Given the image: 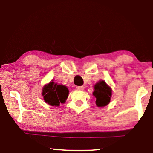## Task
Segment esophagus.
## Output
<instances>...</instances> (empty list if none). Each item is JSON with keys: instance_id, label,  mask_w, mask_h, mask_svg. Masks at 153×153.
Instances as JSON below:
<instances>
[{"instance_id": "esophagus-1", "label": "esophagus", "mask_w": 153, "mask_h": 153, "mask_svg": "<svg viewBox=\"0 0 153 153\" xmlns=\"http://www.w3.org/2000/svg\"><path fill=\"white\" fill-rule=\"evenodd\" d=\"M76 88L77 90H84V86H77Z\"/></svg>"}]
</instances>
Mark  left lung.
I'll return each instance as SVG.
<instances>
[{
  "label": "left lung",
  "mask_w": 153,
  "mask_h": 153,
  "mask_svg": "<svg viewBox=\"0 0 153 153\" xmlns=\"http://www.w3.org/2000/svg\"><path fill=\"white\" fill-rule=\"evenodd\" d=\"M93 95L97 98L96 105L97 107H102L107 105L110 102L111 97V88L103 80H100L94 86Z\"/></svg>",
  "instance_id": "left-lung-1"
}]
</instances>
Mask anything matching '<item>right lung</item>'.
<instances>
[{
	"label": "right lung",
	"mask_w": 153,
	"mask_h": 153,
	"mask_svg": "<svg viewBox=\"0 0 153 153\" xmlns=\"http://www.w3.org/2000/svg\"><path fill=\"white\" fill-rule=\"evenodd\" d=\"M42 94L45 101L51 106L60 105L64 103L69 95V90L65 86L58 84L53 80L45 85L42 88Z\"/></svg>",
	"instance_id": "add662e5"
}]
</instances>
